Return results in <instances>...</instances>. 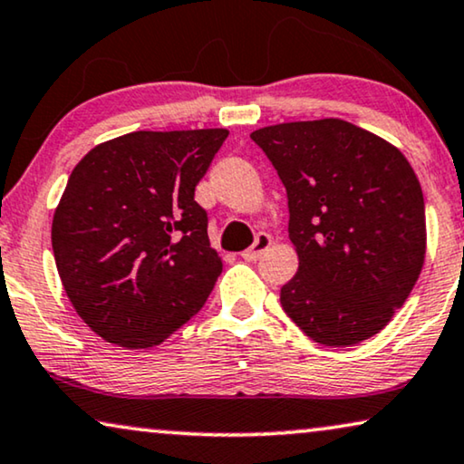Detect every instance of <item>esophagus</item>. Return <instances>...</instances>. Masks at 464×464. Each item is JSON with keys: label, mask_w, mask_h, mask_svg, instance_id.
Returning <instances> with one entry per match:
<instances>
[{"label": "esophagus", "mask_w": 464, "mask_h": 464, "mask_svg": "<svg viewBox=\"0 0 464 464\" xmlns=\"http://www.w3.org/2000/svg\"><path fill=\"white\" fill-rule=\"evenodd\" d=\"M269 246H271L269 235L258 233L256 241H254L252 247H247V250L241 252V258H244V260H258L266 250H269Z\"/></svg>", "instance_id": "1"}]
</instances>
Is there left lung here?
<instances>
[{
  "mask_svg": "<svg viewBox=\"0 0 464 464\" xmlns=\"http://www.w3.org/2000/svg\"><path fill=\"white\" fill-rule=\"evenodd\" d=\"M288 193L298 271L284 311L325 347L374 336L406 303L425 263V199L412 166L381 136L343 120L260 128Z\"/></svg>",
  "mask_w": 464,
  "mask_h": 464,
  "instance_id": "obj_1",
  "label": "left lung"
}]
</instances>
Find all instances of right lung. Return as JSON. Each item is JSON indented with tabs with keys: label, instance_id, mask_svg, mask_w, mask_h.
Listing matches in <instances>:
<instances>
[{
	"label": "right lung",
	"instance_id": "right-lung-1",
	"mask_svg": "<svg viewBox=\"0 0 464 464\" xmlns=\"http://www.w3.org/2000/svg\"><path fill=\"white\" fill-rule=\"evenodd\" d=\"M229 132H132L73 168L52 220V250L77 315L107 343L149 349L210 296L223 260L195 201Z\"/></svg>",
	"mask_w": 464,
	"mask_h": 464
}]
</instances>
